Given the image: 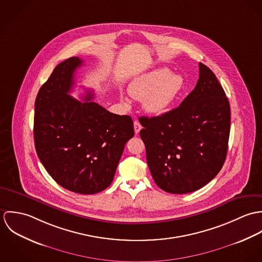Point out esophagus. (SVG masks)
Wrapping results in <instances>:
<instances>
[{
    "label": "esophagus",
    "instance_id": "1",
    "mask_svg": "<svg viewBox=\"0 0 262 262\" xmlns=\"http://www.w3.org/2000/svg\"><path fill=\"white\" fill-rule=\"evenodd\" d=\"M141 128H142V126L140 125L139 121H137V120L134 121V131H135V134H138L140 132Z\"/></svg>",
    "mask_w": 262,
    "mask_h": 262
}]
</instances>
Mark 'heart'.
Masks as SVG:
<instances>
[{
	"mask_svg": "<svg viewBox=\"0 0 262 262\" xmlns=\"http://www.w3.org/2000/svg\"><path fill=\"white\" fill-rule=\"evenodd\" d=\"M184 85L182 75H172L168 69L160 68L137 76L129 84L128 92L133 99L143 100L146 112L159 115L169 110ZM122 102L128 104L125 98H122Z\"/></svg>",
	"mask_w": 262,
	"mask_h": 262,
	"instance_id": "obj_1",
	"label": "heart"
}]
</instances>
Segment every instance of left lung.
Wrapping results in <instances>:
<instances>
[{"label":"left lung","instance_id":"left-lung-1","mask_svg":"<svg viewBox=\"0 0 262 262\" xmlns=\"http://www.w3.org/2000/svg\"><path fill=\"white\" fill-rule=\"evenodd\" d=\"M199 68L195 88L178 108L139 118L152 178L170 193L206 186L219 173L227 155L229 101L215 74L201 62Z\"/></svg>","mask_w":262,"mask_h":262}]
</instances>
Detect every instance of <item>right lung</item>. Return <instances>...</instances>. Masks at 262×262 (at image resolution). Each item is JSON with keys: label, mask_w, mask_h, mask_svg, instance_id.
Listing matches in <instances>:
<instances>
[{"label": "right lung", "mask_w": 262, "mask_h": 262, "mask_svg": "<svg viewBox=\"0 0 262 262\" xmlns=\"http://www.w3.org/2000/svg\"><path fill=\"white\" fill-rule=\"evenodd\" d=\"M78 57L59 63L40 88L35 101L34 143L38 157L61 187L97 193L113 182L126 142L134 136L130 116L116 115L91 101L70 96Z\"/></svg>", "instance_id": "obj_1"}]
</instances>
